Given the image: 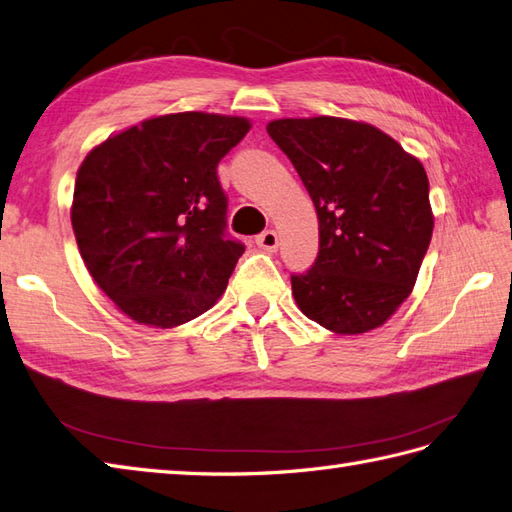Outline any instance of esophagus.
I'll list each match as a JSON object with an SVG mask.
<instances>
[{
	"mask_svg": "<svg viewBox=\"0 0 512 512\" xmlns=\"http://www.w3.org/2000/svg\"><path fill=\"white\" fill-rule=\"evenodd\" d=\"M256 245L260 249H265V252H276L278 245H280V239H278V232L276 230H267L260 236H256Z\"/></svg>",
	"mask_w": 512,
	"mask_h": 512,
	"instance_id": "obj_1",
	"label": "esophagus"
}]
</instances>
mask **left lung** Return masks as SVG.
Instances as JSON below:
<instances>
[{"label": "left lung", "instance_id": "1", "mask_svg": "<svg viewBox=\"0 0 512 512\" xmlns=\"http://www.w3.org/2000/svg\"><path fill=\"white\" fill-rule=\"evenodd\" d=\"M313 199L319 256L293 276L302 313L334 334L389 321L419 276L434 215L421 160L365 121L289 117L267 123Z\"/></svg>", "mask_w": 512, "mask_h": 512}]
</instances>
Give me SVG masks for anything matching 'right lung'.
<instances>
[{"label": "right lung", "instance_id": "right-lung-1", "mask_svg": "<svg viewBox=\"0 0 512 512\" xmlns=\"http://www.w3.org/2000/svg\"><path fill=\"white\" fill-rule=\"evenodd\" d=\"M245 117L171 112L95 145L76 176L71 226L91 278L141 326L178 328L217 304L245 247L226 239L219 160Z\"/></svg>", "mask_w": 512, "mask_h": 512}]
</instances>
